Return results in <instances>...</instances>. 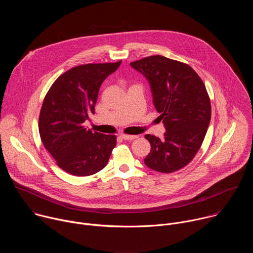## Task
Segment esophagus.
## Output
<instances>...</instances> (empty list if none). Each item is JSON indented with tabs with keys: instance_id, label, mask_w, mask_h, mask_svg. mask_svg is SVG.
<instances>
[{
	"instance_id": "obj_1",
	"label": "esophagus",
	"mask_w": 253,
	"mask_h": 253,
	"mask_svg": "<svg viewBox=\"0 0 253 253\" xmlns=\"http://www.w3.org/2000/svg\"><path fill=\"white\" fill-rule=\"evenodd\" d=\"M122 138H123L124 140L131 141V140H134V139L138 138V136H137V135H126V134H123V135H122Z\"/></svg>"
}]
</instances>
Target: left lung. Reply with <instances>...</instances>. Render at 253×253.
<instances>
[{"label": "left lung", "mask_w": 253, "mask_h": 253, "mask_svg": "<svg viewBox=\"0 0 253 253\" xmlns=\"http://www.w3.org/2000/svg\"><path fill=\"white\" fill-rule=\"evenodd\" d=\"M148 80L153 104L161 114L163 139L147 134L151 151L145 165L171 173L187 165L199 150L211 119L206 88L187 64L156 55L130 63Z\"/></svg>", "instance_id": "obj_1"}]
</instances>
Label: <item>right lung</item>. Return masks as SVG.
Returning a JSON list of instances; mask_svg holds the SVG:
<instances>
[{"label":"right lung","instance_id":"add662e5","mask_svg":"<svg viewBox=\"0 0 253 253\" xmlns=\"http://www.w3.org/2000/svg\"><path fill=\"white\" fill-rule=\"evenodd\" d=\"M120 64L72 68L53 83L44 99L39 117L41 140L57 165L72 175L99 172L116 146V136L93 132L84 122L95 113L101 84Z\"/></svg>","mask_w":253,"mask_h":253}]
</instances>
